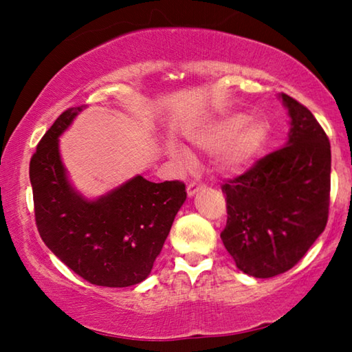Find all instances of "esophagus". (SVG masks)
<instances>
[{
    "instance_id": "1",
    "label": "esophagus",
    "mask_w": 352,
    "mask_h": 352,
    "mask_svg": "<svg viewBox=\"0 0 352 352\" xmlns=\"http://www.w3.org/2000/svg\"><path fill=\"white\" fill-rule=\"evenodd\" d=\"M201 189H204V184H200V183H195V182H192V183H189V184H188V188H186V192H188L189 197H192V195L197 194L199 190H201Z\"/></svg>"
}]
</instances>
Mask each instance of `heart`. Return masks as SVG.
Instances as JSON below:
<instances>
[{"label":"heart","instance_id":"heart-1","mask_svg":"<svg viewBox=\"0 0 352 352\" xmlns=\"http://www.w3.org/2000/svg\"><path fill=\"white\" fill-rule=\"evenodd\" d=\"M269 138V124L239 111L230 113L192 135L194 144L199 147L205 151L217 148L216 168L226 175L252 168L264 153ZM170 152L180 158L188 157V153L177 146H172Z\"/></svg>","mask_w":352,"mask_h":352}]
</instances>
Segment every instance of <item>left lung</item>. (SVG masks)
Instances as JSON below:
<instances>
[{"label":"left lung","instance_id":"8db88e82","mask_svg":"<svg viewBox=\"0 0 352 352\" xmlns=\"http://www.w3.org/2000/svg\"><path fill=\"white\" fill-rule=\"evenodd\" d=\"M290 116L287 144L222 186V242L237 269L272 278L298 264L329 216L331 144L305 105L279 94Z\"/></svg>","mask_w":352,"mask_h":352}]
</instances>
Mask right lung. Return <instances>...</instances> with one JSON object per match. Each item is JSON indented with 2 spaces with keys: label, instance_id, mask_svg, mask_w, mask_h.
<instances>
[{
  "label": "right lung",
  "instance_id": "right-lung-1",
  "mask_svg": "<svg viewBox=\"0 0 352 352\" xmlns=\"http://www.w3.org/2000/svg\"><path fill=\"white\" fill-rule=\"evenodd\" d=\"M83 110L73 107L40 140L29 164L35 223L46 247L76 275L104 287H129L148 276L186 200L183 182L136 175L96 200L71 186L58 136Z\"/></svg>",
  "mask_w": 352,
  "mask_h": 352
}]
</instances>
